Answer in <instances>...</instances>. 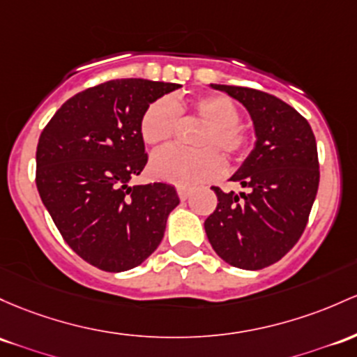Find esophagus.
I'll list each match as a JSON object with an SVG mask.
<instances>
[{
    "mask_svg": "<svg viewBox=\"0 0 357 357\" xmlns=\"http://www.w3.org/2000/svg\"><path fill=\"white\" fill-rule=\"evenodd\" d=\"M191 195V190L190 188H185V186H178V197H179V199H183V202H185V199L190 197Z\"/></svg>",
    "mask_w": 357,
    "mask_h": 357,
    "instance_id": "1",
    "label": "esophagus"
}]
</instances>
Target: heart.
<instances>
[{
  "mask_svg": "<svg viewBox=\"0 0 357 357\" xmlns=\"http://www.w3.org/2000/svg\"><path fill=\"white\" fill-rule=\"evenodd\" d=\"M195 115L205 121L195 144L198 149L169 147L152 155L149 169L155 179L179 186H191L218 178L225 169L220 151L230 158L248 152L250 137L238 123V109L230 98L203 95L190 101L166 98L152 101L140 119V137L151 147H162L172 139L178 116Z\"/></svg>",
  "mask_w": 357,
  "mask_h": 357,
  "instance_id": "b5f03b06",
  "label": "heart"
}]
</instances>
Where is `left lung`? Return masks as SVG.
<instances>
[{"label":"left lung","mask_w":357,"mask_h":357,"mask_svg":"<svg viewBox=\"0 0 357 357\" xmlns=\"http://www.w3.org/2000/svg\"><path fill=\"white\" fill-rule=\"evenodd\" d=\"M248 108L256 146L232 181L248 193L217 195L205 220L211 248L241 269H262L298 242L319 190V155L310 123L280 98L242 86L211 84Z\"/></svg>","instance_id":"8db88e82"}]
</instances>
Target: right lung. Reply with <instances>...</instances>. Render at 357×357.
Here are the masks:
<instances>
[{"label":"right lung","mask_w":357,"mask_h":357,"mask_svg":"<svg viewBox=\"0 0 357 357\" xmlns=\"http://www.w3.org/2000/svg\"><path fill=\"white\" fill-rule=\"evenodd\" d=\"M178 88L134 77L93 86L69 98L38 139L35 183L42 203L69 248L103 271L142 264L179 205L166 183L128 186L147 164L144 109Z\"/></svg>","instance_id":"add662e5"}]
</instances>
